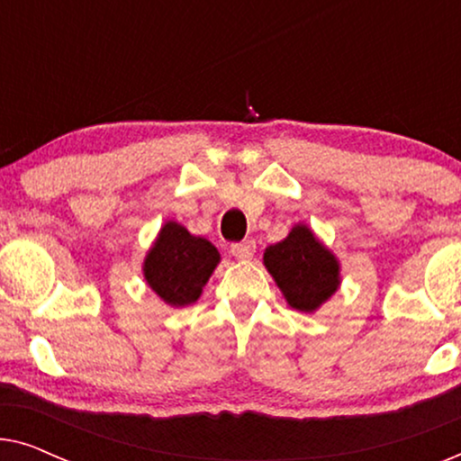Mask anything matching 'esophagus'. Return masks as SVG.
Instances as JSON below:
<instances>
[{
    "mask_svg": "<svg viewBox=\"0 0 461 461\" xmlns=\"http://www.w3.org/2000/svg\"><path fill=\"white\" fill-rule=\"evenodd\" d=\"M256 251V243L254 241H243V243H235L230 248V254L239 258V260H248V258L254 256Z\"/></svg>",
    "mask_w": 461,
    "mask_h": 461,
    "instance_id": "1",
    "label": "esophagus"
}]
</instances>
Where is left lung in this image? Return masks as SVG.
Returning a JSON list of instances; mask_svg holds the SVG:
<instances>
[{
	"mask_svg": "<svg viewBox=\"0 0 461 461\" xmlns=\"http://www.w3.org/2000/svg\"><path fill=\"white\" fill-rule=\"evenodd\" d=\"M264 267L287 304L300 312H317L339 289V260L304 222L292 226L283 241L268 245Z\"/></svg>",
	"mask_w": 461,
	"mask_h": 461,
	"instance_id": "1",
	"label": "left lung"
}]
</instances>
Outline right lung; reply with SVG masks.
Wrapping results in <instances>:
<instances>
[{
	"label": "right lung",
	"mask_w": 461,
	"mask_h": 461,
	"mask_svg": "<svg viewBox=\"0 0 461 461\" xmlns=\"http://www.w3.org/2000/svg\"><path fill=\"white\" fill-rule=\"evenodd\" d=\"M220 264V251L186 226L167 220L157 232L142 262L147 285L167 306H191L201 298L205 283Z\"/></svg>",
	"instance_id": "right-lung-1"
}]
</instances>
